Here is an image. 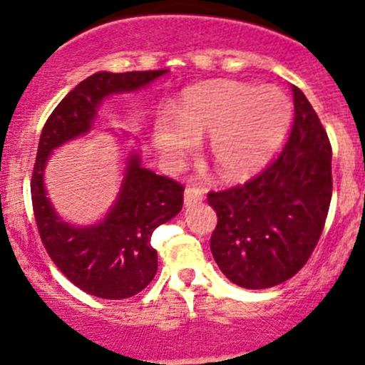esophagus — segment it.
Segmentation results:
<instances>
[{
  "label": "esophagus",
  "instance_id": "obj_1",
  "mask_svg": "<svg viewBox=\"0 0 365 365\" xmlns=\"http://www.w3.org/2000/svg\"><path fill=\"white\" fill-rule=\"evenodd\" d=\"M205 197V192L197 187H187L185 192H183V201H185V206H192L196 203H201Z\"/></svg>",
  "mask_w": 365,
  "mask_h": 365
}]
</instances>
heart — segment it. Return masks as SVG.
<instances>
[{"instance_id":"1","label":"heart","mask_w":365,"mask_h":365,"mask_svg":"<svg viewBox=\"0 0 365 365\" xmlns=\"http://www.w3.org/2000/svg\"><path fill=\"white\" fill-rule=\"evenodd\" d=\"M175 123L155 125L157 148L180 164L197 141L210 138V155L224 178L256 173L272 159L288 134L292 104L282 91L237 81L200 84L183 93Z\"/></svg>"}]
</instances>
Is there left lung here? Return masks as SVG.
<instances>
[{"instance_id":"1","label":"left lung","mask_w":365,"mask_h":365,"mask_svg":"<svg viewBox=\"0 0 365 365\" xmlns=\"http://www.w3.org/2000/svg\"><path fill=\"white\" fill-rule=\"evenodd\" d=\"M295 114L282 152L259 175L208 192L217 212L213 259L237 286L288 281L318 245L332 200V146L318 114L293 86Z\"/></svg>"}]
</instances>
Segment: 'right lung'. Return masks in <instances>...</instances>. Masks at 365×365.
<instances>
[{
  "instance_id": "obj_1",
  "label": "right lung",
  "mask_w": 365,
  "mask_h": 365,
  "mask_svg": "<svg viewBox=\"0 0 365 365\" xmlns=\"http://www.w3.org/2000/svg\"><path fill=\"white\" fill-rule=\"evenodd\" d=\"M168 70L97 72L81 81L56 106L42 128L31 175V203L40 238L51 259L72 284L98 298H128L143 292L157 274L152 233L183 206V185L128 160L121 192L101 224L76 227L56 215L43 189L51 152L90 130L108 95L146 86Z\"/></svg>"
}]
</instances>
